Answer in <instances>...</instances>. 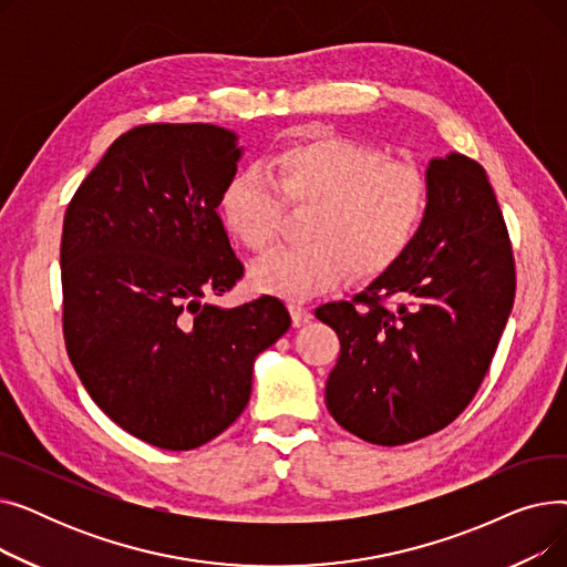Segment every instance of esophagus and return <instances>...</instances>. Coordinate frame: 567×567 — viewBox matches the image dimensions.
<instances>
[{"mask_svg": "<svg viewBox=\"0 0 567 567\" xmlns=\"http://www.w3.org/2000/svg\"><path fill=\"white\" fill-rule=\"evenodd\" d=\"M289 312H291V319H293L296 326H303V323H308V321L312 319L310 308H306V306H301V303H291V306H289Z\"/></svg>", "mask_w": 567, "mask_h": 567, "instance_id": "1", "label": "esophagus"}]
</instances>
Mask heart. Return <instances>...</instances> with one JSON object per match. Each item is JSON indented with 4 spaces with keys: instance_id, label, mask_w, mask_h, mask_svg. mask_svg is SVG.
Listing matches in <instances>:
<instances>
[{
    "instance_id": "heart-1",
    "label": "heart",
    "mask_w": 567,
    "mask_h": 567,
    "mask_svg": "<svg viewBox=\"0 0 567 567\" xmlns=\"http://www.w3.org/2000/svg\"><path fill=\"white\" fill-rule=\"evenodd\" d=\"M266 176H231L220 214L234 238L261 252L278 236L282 199L310 208L306 246L276 250L250 266L255 289L287 301H308L349 271L353 278L389 271L419 238L430 212V186L419 169L344 137L293 144L268 163Z\"/></svg>"
}]
</instances>
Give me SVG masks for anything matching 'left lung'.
<instances>
[{
	"instance_id": "8db88e82",
	"label": "left lung",
	"mask_w": 567,
	"mask_h": 567,
	"mask_svg": "<svg viewBox=\"0 0 567 567\" xmlns=\"http://www.w3.org/2000/svg\"><path fill=\"white\" fill-rule=\"evenodd\" d=\"M430 212L404 257L353 303L315 310L340 338L326 406L351 434L402 445L453 423L481 389L515 301V261L485 169H425Z\"/></svg>"
}]
</instances>
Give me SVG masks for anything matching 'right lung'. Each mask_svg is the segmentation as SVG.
<instances>
[{
    "label": "right lung",
    "mask_w": 567,
    "mask_h": 567,
    "mask_svg": "<svg viewBox=\"0 0 567 567\" xmlns=\"http://www.w3.org/2000/svg\"><path fill=\"white\" fill-rule=\"evenodd\" d=\"M241 158L223 126H137L110 144L64 216L71 363L107 419L163 451L225 432L250 400L255 359L291 326L276 296L208 301L244 276L218 216Z\"/></svg>",
    "instance_id": "obj_1"
}]
</instances>
